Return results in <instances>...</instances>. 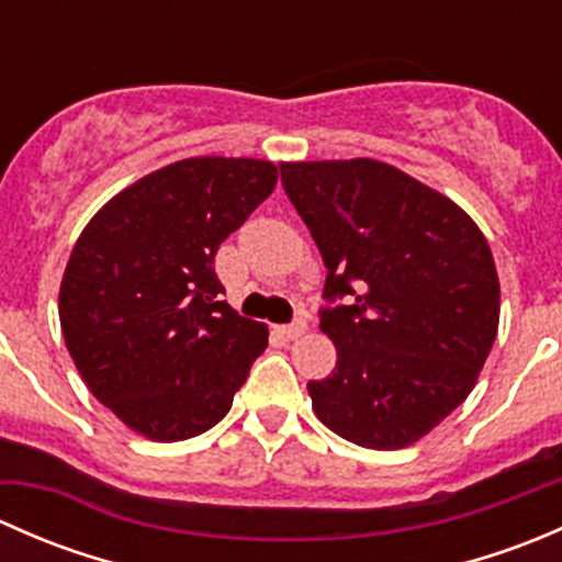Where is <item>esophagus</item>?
I'll return each mask as SVG.
<instances>
[{"mask_svg":"<svg viewBox=\"0 0 562 562\" xmlns=\"http://www.w3.org/2000/svg\"><path fill=\"white\" fill-rule=\"evenodd\" d=\"M277 331H280L285 339H299L304 331H307V323H304V321H293V323H288V326L277 328Z\"/></svg>","mask_w":562,"mask_h":562,"instance_id":"esophagus-1","label":"esophagus"}]
</instances>
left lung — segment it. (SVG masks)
<instances>
[{
  "mask_svg": "<svg viewBox=\"0 0 562 562\" xmlns=\"http://www.w3.org/2000/svg\"><path fill=\"white\" fill-rule=\"evenodd\" d=\"M280 176L326 263L321 331L337 367L307 383L315 416L364 449H405L462 405L495 342L490 245L389 162H280Z\"/></svg>",
  "mask_w": 562,
  "mask_h": 562,
  "instance_id": "left-lung-1",
  "label": "left lung"
}]
</instances>
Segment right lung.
<instances>
[{"label":"right lung","instance_id":"add662e5","mask_svg":"<svg viewBox=\"0 0 562 562\" xmlns=\"http://www.w3.org/2000/svg\"><path fill=\"white\" fill-rule=\"evenodd\" d=\"M274 184V162L190 157L113 195L78 236L61 334L89 391L133 432L173 443L212 429L269 345L263 323L220 302L214 255Z\"/></svg>","mask_w":562,"mask_h":562}]
</instances>
